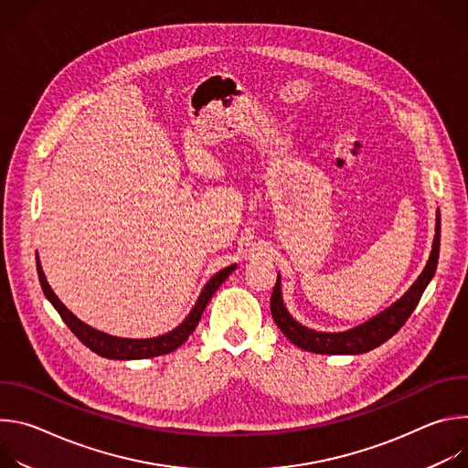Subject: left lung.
<instances>
[{
    "label": "left lung",
    "mask_w": 468,
    "mask_h": 468,
    "mask_svg": "<svg viewBox=\"0 0 468 468\" xmlns=\"http://www.w3.org/2000/svg\"><path fill=\"white\" fill-rule=\"evenodd\" d=\"M439 246H441V215L437 213L435 220V239L431 246V255L426 262V269L419 276V280L410 287V291L394 302L388 309L383 313L376 314L368 322L352 327L343 333H324V331H314L300 322H296L282 298V280L278 274L276 287L272 291L271 298V311L272 318L278 324V327L283 331V335L296 345L302 350L314 352V354H329V356H356V354H365L385 341H388L394 333L402 327L411 313L415 311L422 292L426 291L428 283L431 282L435 271H437V261H439Z\"/></svg>",
    "instance_id": "1"
}]
</instances>
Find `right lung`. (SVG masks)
Returning <instances> with one entry per match:
<instances>
[{
    "label": "right lung",
    "mask_w": 468,
    "mask_h": 468,
    "mask_svg": "<svg viewBox=\"0 0 468 468\" xmlns=\"http://www.w3.org/2000/svg\"><path fill=\"white\" fill-rule=\"evenodd\" d=\"M237 269V264L228 266V269L217 272L204 287L202 294H199L197 302L194 303L192 311L188 313V316L172 331L165 333L161 337H154V339H122V337H112L107 335L103 331H98L94 327H90L89 324L81 322L72 311L66 309V305L55 296V292L51 291L49 283L46 282V276L42 272L40 261L37 257V271H38V280L42 285V291L46 294V298L51 302V305L57 309V313L60 314V318L64 320V324L72 329L74 335L87 346L90 348L94 354L107 357V359H148V357H157V356H165L170 354L174 350H177L186 339L190 333L196 329L199 318H202L209 300L213 298V294L218 291V287L226 282V278Z\"/></svg>",
    "instance_id": "obj_1"
}]
</instances>
